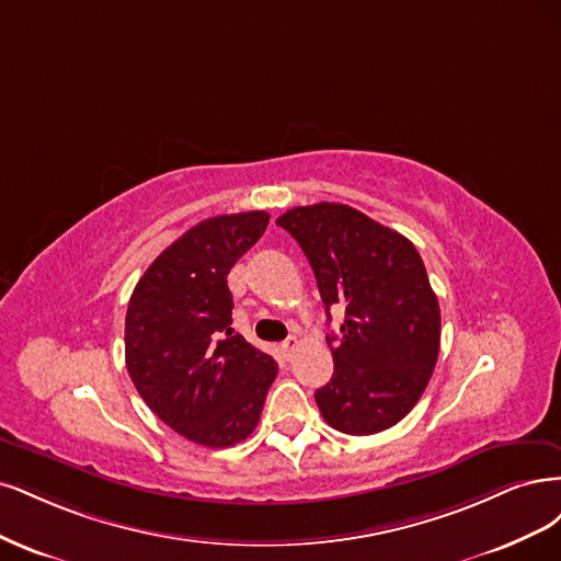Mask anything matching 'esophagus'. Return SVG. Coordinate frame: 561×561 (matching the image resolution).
I'll use <instances>...</instances> for the list:
<instances>
[{
	"mask_svg": "<svg viewBox=\"0 0 561 561\" xmlns=\"http://www.w3.org/2000/svg\"><path fill=\"white\" fill-rule=\"evenodd\" d=\"M279 347H282V352H284V356H291V352L298 347V337H296V335H288Z\"/></svg>",
	"mask_w": 561,
	"mask_h": 561,
	"instance_id": "obj_1",
	"label": "esophagus"
}]
</instances>
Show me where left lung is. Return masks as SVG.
I'll list each match as a JSON object with an SVG mask.
<instances>
[{"label":"left lung","mask_w":561,"mask_h":561,"mask_svg":"<svg viewBox=\"0 0 561 561\" xmlns=\"http://www.w3.org/2000/svg\"><path fill=\"white\" fill-rule=\"evenodd\" d=\"M277 224L310 261L327 317L333 377L317 389L321 417L350 436L399 424L422 399L440 350V307L414 244L347 205L294 207Z\"/></svg>","instance_id":"left-lung-1"}]
</instances>
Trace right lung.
Listing matches in <instances>:
<instances>
[{
	"mask_svg": "<svg viewBox=\"0 0 561 561\" xmlns=\"http://www.w3.org/2000/svg\"><path fill=\"white\" fill-rule=\"evenodd\" d=\"M265 211L224 214L172 242L137 282L125 366L158 417L205 447L244 440L277 377L275 358L232 333L228 273L259 242Z\"/></svg>",
	"mask_w": 561,
	"mask_h": 561,
	"instance_id": "right-lung-1",
	"label": "right lung"
}]
</instances>
